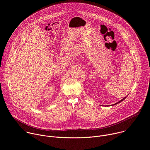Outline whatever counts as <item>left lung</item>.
<instances>
[{
  "instance_id": "obj_1",
  "label": "left lung",
  "mask_w": 150,
  "mask_h": 150,
  "mask_svg": "<svg viewBox=\"0 0 150 150\" xmlns=\"http://www.w3.org/2000/svg\"><path fill=\"white\" fill-rule=\"evenodd\" d=\"M127 96H126V97H127ZM126 97H124V98H123V99H122V100H120V101H118V102H117V103H115V104H112V105H116V104H118V103H120V102H121V101H123V100H125V98H126Z\"/></svg>"
}]
</instances>
